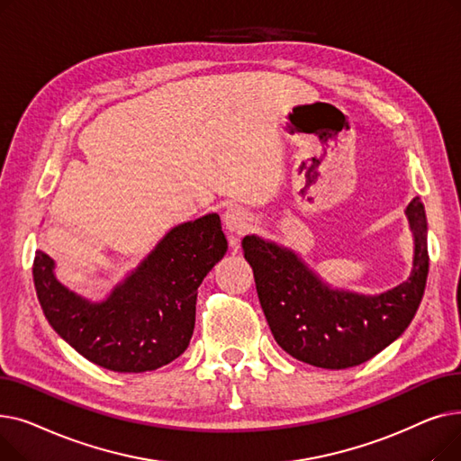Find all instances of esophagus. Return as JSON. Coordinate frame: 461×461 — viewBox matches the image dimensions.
<instances>
[{
	"label": "esophagus",
	"mask_w": 461,
	"mask_h": 461,
	"mask_svg": "<svg viewBox=\"0 0 461 461\" xmlns=\"http://www.w3.org/2000/svg\"><path fill=\"white\" fill-rule=\"evenodd\" d=\"M224 226L231 233H243L250 228L252 216L243 207H230L224 212Z\"/></svg>",
	"instance_id": "obj_1"
}]
</instances>
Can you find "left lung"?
I'll return each instance as SVG.
<instances>
[{
    "mask_svg": "<svg viewBox=\"0 0 461 461\" xmlns=\"http://www.w3.org/2000/svg\"><path fill=\"white\" fill-rule=\"evenodd\" d=\"M415 237L411 276L379 295L325 284L289 249L258 235L243 239L256 289L276 344L306 365L344 370L391 346L415 318L428 276V224L420 198L405 209Z\"/></svg>",
    "mask_w": 461,
    "mask_h": 461,
    "instance_id": "obj_1",
    "label": "left lung"
}]
</instances>
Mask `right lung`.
I'll return each instance as SVG.
<instances>
[{"instance_id": "add662e5", "label": "right lung", "mask_w": 461, "mask_h": 461, "mask_svg": "<svg viewBox=\"0 0 461 461\" xmlns=\"http://www.w3.org/2000/svg\"><path fill=\"white\" fill-rule=\"evenodd\" d=\"M226 250L221 216L211 212L169 230L103 303L65 287L42 250L35 252L33 282L48 323L82 357L112 372H151L188 348L198 287Z\"/></svg>"}]
</instances>
